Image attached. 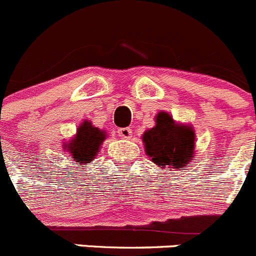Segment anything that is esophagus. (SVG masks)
<instances>
[{"label": "esophagus", "mask_w": 256, "mask_h": 256, "mask_svg": "<svg viewBox=\"0 0 256 256\" xmlns=\"http://www.w3.org/2000/svg\"><path fill=\"white\" fill-rule=\"evenodd\" d=\"M118 134H120V136H122V138L130 139L132 129L130 128H120V130H118Z\"/></svg>", "instance_id": "34e87169"}]
</instances>
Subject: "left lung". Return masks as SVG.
Segmentation results:
<instances>
[{"label": "left lung", "instance_id": "obj_1", "mask_svg": "<svg viewBox=\"0 0 256 256\" xmlns=\"http://www.w3.org/2000/svg\"><path fill=\"white\" fill-rule=\"evenodd\" d=\"M146 154L156 166L182 170L196 156V132L190 124L176 122L168 112L156 116V126L142 136Z\"/></svg>", "mask_w": 256, "mask_h": 256}]
</instances>
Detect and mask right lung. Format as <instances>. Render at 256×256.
Segmentation results:
<instances>
[{
	"label": "right lung",
	"mask_w": 256,
	"mask_h": 256,
	"mask_svg": "<svg viewBox=\"0 0 256 256\" xmlns=\"http://www.w3.org/2000/svg\"><path fill=\"white\" fill-rule=\"evenodd\" d=\"M107 136L104 129L94 127L90 120H83L78 126L74 136L63 143V149L70 153L76 164L86 168L100 153Z\"/></svg>",
	"instance_id": "right-lung-1"
}]
</instances>
